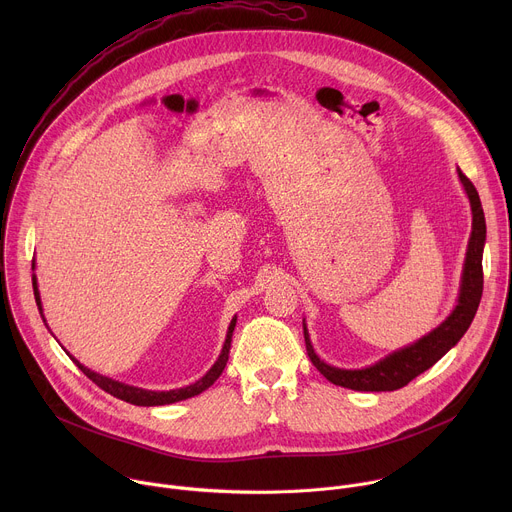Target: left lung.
<instances>
[{
    "label": "left lung",
    "instance_id": "left-lung-1",
    "mask_svg": "<svg viewBox=\"0 0 512 512\" xmlns=\"http://www.w3.org/2000/svg\"><path fill=\"white\" fill-rule=\"evenodd\" d=\"M460 180L466 188V194L472 204V237L468 243L466 263H464V275H462V287H460V300L456 310L450 314V318L437 326L433 332L417 340L415 344L401 348L393 352L391 356L383 358L381 362L373 364L369 369L360 371H344L336 369L320 360L312 348V342L308 338V332L304 328L306 338V350L314 367L334 385L354 389V391H397L411 383L417 375L427 371L429 367L440 360L458 340L466 334L470 328L484 287V273H482V249L486 241V223H484V210L480 204V196L470 182V178L458 170Z\"/></svg>",
    "mask_w": 512,
    "mask_h": 512
}]
</instances>
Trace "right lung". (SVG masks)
Wrapping results in <instances>:
<instances>
[{"mask_svg":"<svg viewBox=\"0 0 512 512\" xmlns=\"http://www.w3.org/2000/svg\"><path fill=\"white\" fill-rule=\"evenodd\" d=\"M32 285H34V298H36V304H38V310L42 314V306H40V294H38V285H36V275H32ZM235 324H237V318H233L231 326H229V332H227V340H225V346H223V352L221 356H218V360L214 362V367L200 379L196 381L194 385L190 387H184V389H176V391H145V389H137V387H129V385H123L119 381H113V379H107V377H101L93 371H89L87 367H83V364L72 358L77 362V367L97 385L101 387L105 393L121 399V401H127L131 405H143V407H154V405H168V403H176V401H182V399H188V397H194V395H200L202 391H206L218 377H221V373L225 371L227 367V360H229V350H231V338H233V330H235Z\"/></svg>","mask_w":512,"mask_h":512,"instance_id":"1","label":"right lung"}]
</instances>
